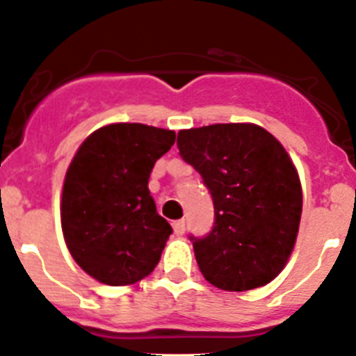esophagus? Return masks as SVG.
Returning <instances> with one entry per match:
<instances>
[{
    "instance_id": "obj_1",
    "label": "esophagus",
    "mask_w": 356,
    "mask_h": 356,
    "mask_svg": "<svg viewBox=\"0 0 356 356\" xmlns=\"http://www.w3.org/2000/svg\"><path fill=\"white\" fill-rule=\"evenodd\" d=\"M172 227H174L175 235H182L186 230V221L184 219H177V221H174V223H172Z\"/></svg>"
}]
</instances>
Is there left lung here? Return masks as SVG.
Wrapping results in <instances>:
<instances>
[{"mask_svg":"<svg viewBox=\"0 0 356 356\" xmlns=\"http://www.w3.org/2000/svg\"><path fill=\"white\" fill-rule=\"evenodd\" d=\"M177 147L214 204L212 230L189 235L204 277L227 291L270 283L290 258L302 214L288 152L267 129L244 122L182 129Z\"/></svg>","mask_w":356,"mask_h":356,"instance_id":"1","label":"left lung"}]
</instances>
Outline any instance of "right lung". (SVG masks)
<instances>
[{
    "label": "right lung",
    "mask_w": 356,
    "mask_h": 356,
    "mask_svg": "<svg viewBox=\"0 0 356 356\" xmlns=\"http://www.w3.org/2000/svg\"><path fill=\"white\" fill-rule=\"evenodd\" d=\"M175 133L140 122L96 129L73 156L63 186L61 227L82 270L111 286L151 274L172 234L156 212L149 175Z\"/></svg>",
    "instance_id": "add662e5"
}]
</instances>
